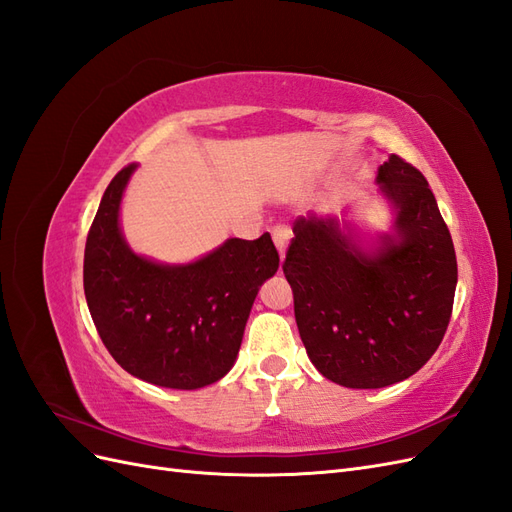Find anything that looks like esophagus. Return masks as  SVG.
I'll return each mask as SVG.
<instances>
[{"mask_svg": "<svg viewBox=\"0 0 512 512\" xmlns=\"http://www.w3.org/2000/svg\"><path fill=\"white\" fill-rule=\"evenodd\" d=\"M271 237H273V243H275L277 250H280L282 260H284L288 241H290V237H292V230H290L288 226H282V224H280V226H273V228H271Z\"/></svg>", "mask_w": 512, "mask_h": 512, "instance_id": "obj_1", "label": "esophagus"}]
</instances>
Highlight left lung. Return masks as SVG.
<instances>
[{"label":"left lung","instance_id":"1","mask_svg":"<svg viewBox=\"0 0 512 512\" xmlns=\"http://www.w3.org/2000/svg\"><path fill=\"white\" fill-rule=\"evenodd\" d=\"M395 235L363 252L337 218L294 220L284 275L307 356L348 389H382L416 374L453 314L457 258L421 170L393 156L378 168Z\"/></svg>","mask_w":512,"mask_h":512}]
</instances>
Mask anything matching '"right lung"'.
<instances>
[{
    "instance_id": "right-lung-1",
    "label": "right lung",
    "mask_w": 512,
    "mask_h": 512,
    "mask_svg": "<svg viewBox=\"0 0 512 512\" xmlns=\"http://www.w3.org/2000/svg\"><path fill=\"white\" fill-rule=\"evenodd\" d=\"M136 164L108 183L85 243L89 314L128 374L192 391L224 378L241 348L245 322L280 254L269 232L228 239L190 265H158L134 254L119 230V205Z\"/></svg>"
}]
</instances>
